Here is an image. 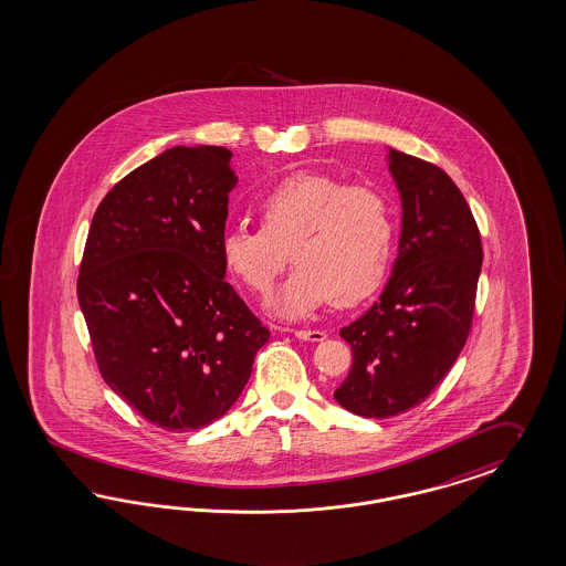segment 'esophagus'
I'll list each match as a JSON object with an SVG mask.
<instances>
[{
    "instance_id": "esophagus-1",
    "label": "esophagus",
    "mask_w": 566,
    "mask_h": 566,
    "mask_svg": "<svg viewBox=\"0 0 566 566\" xmlns=\"http://www.w3.org/2000/svg\"><path fill=\"white\" fill-rule=\"evenodd\" d=\"M294 336L310 343H322L326 338V332L322 331H294Z\"/></svg>"
}]
</instances>
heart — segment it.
<instances>
[{
  "instance_id": "1",
  "label": "heart",
  "mask_w": 566,
  "mask_h": 566,
  "mask_svg": "<svg viewBox=\"0 0 566 566\" xmlns=\"http://www.w3.org/2000/svg\"><path fill=\"white\" fill-rule=\"evenodd\" d=\"M254 214L261 232L228 230L221 263L263 296L291 256L296 268L272 298L273 312L284 317H301L328 298L338 307L355 305L376 293L389 272L395 217L371 188L294 174L259 198Z\"/></svg>"
}]
</instances>
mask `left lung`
Here are the masks:
<instances>
[{"label":"left lung","mask_w":566,"mask_h":566,"mask_svg":"<svg viewBox=\"0 0 566 566\" xmlns=\"http://www.w3.org/2000/svg\"><path fill=\"white\" fill-rule=\"evenodd\" d=\"M401 198L399 253L380 298L340 336L353 366L334 399L364 418L422 403L467 343L483 249L467 198L437 165L389 148Z\"/></svg>","instance_id":"obj_1"}]
</instances>
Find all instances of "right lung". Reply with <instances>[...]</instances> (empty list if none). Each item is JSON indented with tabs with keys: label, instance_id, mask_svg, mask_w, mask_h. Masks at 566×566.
I'll use <instances>...</instances> for the list:
<instances>
[{
	"label": "right lung",
	"instance_id": "1",
	"mask_svg": "<svg viewBox=\"0 0 566 566\" xmlns=\"http://www.w3.org/2000/svg\"><path fill=\"white\" fill-rule=\"evenodd\" d=\"M230 160L221 146H176L123 177L96 209L78 270L102 378L171 432L230 410L270 338L221 263Z\"/></svg>",
	"mask_w": 566,
	"mask_h": 566
}]
</instances>
